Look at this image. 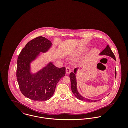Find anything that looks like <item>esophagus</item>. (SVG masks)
Segmentation results:
<instances>
[{
    "label": "esophagus",
    "instance_id": "obj_1",
    "mask_svg": "<svg viewBox=\"0 0 128 128\" xmlns=\"http://www.w3.org/2000/svg\"><path fill=\"white\" fill-rule=\"evenodd\" d=\"M66 73L67 74H69V73H70L71 70L69 68H66Z\"/></svg>",
    "mask_w": 128,
    "mask_h": 128
}]
</instances>
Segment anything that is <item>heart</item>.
Instances as JSON below:
<instances>
[{"label": "heart", "instance_id": "heart-1", "mask_svg": "<svg viewBox=\"0 0 128 128\" xmlns=\"http://www.w3.org/2000/svg\"><path fill=\"white\" fill-rule=\"evenodd\" d=\"M82 53V51L81 50H77L75 52V55H80Z\"/></svg>", "mask_w": 128, "mask_h": 128}]
</instances>
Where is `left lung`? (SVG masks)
Listing matches in <instances>:
<instances>
[{
	"instance_id": "1",
	"label": "left lung",
	"mask_w": 128,
	"mask_h": 128,
	"mask_svg": "<svg viewBox=\"0 0 128 128\" xmlns=\"http://www.w3.org/2000/svg\"><path fill=\"white\" fill-rule=\"evenodd\" d=\"M99 55H106L110 56L112 58H113L115 60H116V58L115 56V55L111 51V49L110 48V46L108 45H106V47L105 49H104L100 53ZM79 68H74L73 70V72H71L70 75V82H71V85H72V92L74 95L78 99L81 100L89 102H96L98 101V100H92L91 99H89L87 98H86L82 96L80 94L78 91L77 90V79H76V74L77 70H78ZM115 78L116 77V68H115Z\"/></svg>"
}]
</instances>
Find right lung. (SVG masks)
I'll return each mask as SVG.
<instances>
[{"label":"right lung","instance_id":"add662e5","mask_svg":"<svg viewBox=\"0 0 128 128\" xmlns=\"http://www.w3.org/2000/svg\"><path fill=\"white\" fill-rule=\"evenodd\" d=\"M52 43L45 37L39 36L28 42L18 55L17 79L24 96L35 101H45L53 95L56 85L66 74L64 67L58 68L52 62L35 73L31 64L52 47Z\"/></svg>","mask_w":128,"mask_h":128}]
</instances>
